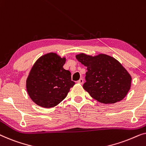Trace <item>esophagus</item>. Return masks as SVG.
Listing matches in <instances>:
<instances>
[{"instance_id":"1","label":"esophagus","mask_w":146,"mask_h":146,"mask_svg":"<svg viewBox=\"0 0 146 146\" xmlns=\"http://www.w3.org/2000/svg\"><path fill=\"white\" fill-rule=\"evenodd\" d=\"M77 82L78 84H82L84 83V80L82 78H80L79 80L77 81Z\"/></svg>"}]
</instances>
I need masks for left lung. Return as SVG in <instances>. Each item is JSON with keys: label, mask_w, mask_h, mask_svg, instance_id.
Masks as SVG:
<instances>
[{"label": "left lung", "mask_w": 146, "mask_h": 146, "mask_svg": "<svg viewBox=\"0 0 146 146\" xmlns=\"http://www.w3.org/2000/svg\"><path fill=\"white\" fill-rule=\"evenodd\" d=\"M76 59L87 67L83 88L97 101L113 104L123 100L130 89L131 78L118 61L106 54H80Z\"/></svg>", "instance_id": "left-lung-1"}]
</instances>
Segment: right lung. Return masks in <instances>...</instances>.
Returning <instances> with one entry per match:
<instances>
[{"label": "right lung", "mask_w": 146, "mask_h": 146, "mask_svg": "<svg viewBox=\"0 0 146 146\" xmlns=\"http://www.w3.org/2000/svg\"><path fill=\"white\" fill-rule=\"evenodd\" d=\"M65 62V58L48 53L34 64L27 80V90L37 105L46 108L56 106L75 84L72 81L70 72L64 69Z\"/></svg>", "instance_id": "right-lung-1"}]
</instances>
